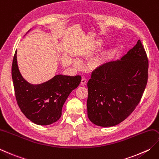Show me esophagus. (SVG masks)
<instances>
[{"label": "esophagus", "mask_w": 159, "mask_h": 159, "mask_svg": "<svg viewBox=\"0 0 159 159\" xmlns=\"http://www.w3.org/2000/svg\"><path fill=\"white\" fill-rule=\"evenodd\" d=\"M86 82H87V80L85 79V78H82L81 81H80V85H85L86 84Z\"/></svg>", "instance_id": "esophagus-1"}]
</instances>
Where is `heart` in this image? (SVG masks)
<instances>
[{"mask_svg": "<svg viewBox=\"0 0 159 159\" xmlns=\"http://www.w3.org/2000/svg\"><path fill=\"white\" fill-rule=\"evenodd\" d=\"M103 44V42L101 40H97L94 42L93 45L90 48L88 51H87V54H91L93 52L98 50V49L101 48V47ZM109 54H110V52L108 50H104L103 52H101V54L98 56V57H96L95 58L93 59V60L90 62L89 65L92 69H96V68H98L101 67L102 65H103L105 61H107V59L109 57ZM76 65L79 64L78 62L75 63Z\"/></svg>", "mask_w": 159, "mask_h": 159, "instance_id": "1", "label": "heart"}]
</instances>
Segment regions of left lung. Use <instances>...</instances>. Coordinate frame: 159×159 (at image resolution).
Listing matches in <instances>:
<instances>
[{
	"instance_id": "8db88e82",
	"label": "left lung",
	"mask_w": 159,
	"mask_h": 159,
	"mask_svg": "<svg viewBox=\"0 0 159 159\" xmlns=\"http://www.w3.org/2000/svg\"><path fill=\"white\" fill-rule=\"evenodd\" d=\"M148 79V59L141 40L120 60L96 69L88 83V116L101 127L126 119L139 103Z\"/></svg>"
}]
</instances>
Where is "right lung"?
I'll return each instance as SVG.
<instances>
[{
    "instance_id": "obj_1",
    "label": "right lung",
    "mask_w": 159,
    "mask_h": 159,
    "mask_svg": "<svg viewBox=\"0 0 159 159\" xmlns=\"http://www.w3.org/2000/svg\"><path fill=\"white\" fill-rule=\"evenodd\" d=\"M15 52L11 67L16 98L22 112L39 125H48L60 119L62 108L68 96L79 85L80 76L56 75L41 84L33 85L23 79Z\"/></svg>"
}]
</instances>
